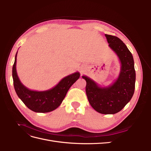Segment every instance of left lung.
<instances>
[{
  "mask_svg": "<svg viewBox=\"0 0 151 151\" xmlns=\"http://www.w3.org/2000/svg\"><path fill=\"white\" fill-rule=\"evenodd\" d=\"M105 36L121 63L118 79L111 86L100 87L89 77H82L86 81V93L91 106L98 113L108 115L119 112L130 101L135 90V70L133 56L125 44L116 36Z\"/></svg>",
  "mask_w": 151,
  "mask_h": 151,
  "instance_id": "1",
  "label": "left lung"
}]
</instances>
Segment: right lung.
Wrapping results in <instances>:
<instances>
[{"label":"right lung","instance_id":"right-lung-1","mask_svg":"<svg viewBox=\"0 0 151 151\" xmlns=\"http://www.w3.org/2000/svg\"><path fill=\"white\" fill-rule=\"evenodd\" d=\"M12 67V78L16 93L21 101L31 110L37 113H47L57 108L65 97L67 91L79 78L77 72L63 78L58 84L51 89L44 91H31L22 84L17 74L16 59Z\"/></svg>","mask_w":151,"mask_h":151}]
</instances>
